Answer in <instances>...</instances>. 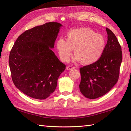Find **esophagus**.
<instances>
[{"instance_id": "34e87169", "label": "esophagus", "mask_w": 131, "mask_h": 131, "mask_svg": "<svg viewBox=\"0 0 131 131\" xmlns=\"http://www.w3.org/2000/svg\"><path fill=\"white\" fill-rule=\"evenodd\" d=\"M74 68H75V67L73 65H69L67 66V67H66V69H67L68 70H71V69H74Z\"/></svg>"}]
</instances>
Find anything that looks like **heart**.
I'll list each match as a JSON object with an SVG mask.
<instances>
[{
  "instance_id": "1",
  "label": "heart",
  "mask_w": 131,
  "mask_h": 131,
  "mask_svg": "<svg viewBox=\"0 0 131 131\" xmlns=\"http://www.w3.org/2000/svg\"><path fill=\"white\" fill-rule=\"evenodd\" d=\"M104 37L88 28H79L69 31L66 40L60 38L56 47L61 59L64 62L69 60L74 49V60L84 65H90L98 61L105 48Z\"/></svg>"
}]
</instances>
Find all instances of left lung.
<instances>
[{
  "instance_id": "left-lung-1",
  "label": "left lung",
  "mask_w": 131,
  "mask_h": 131,
  "mask_svg": "<svg viewBox=\"0 0 131 131\" xmlns=\"http://www.w3.org/2000/svg\"><path fill=\"white\" fill-rule=\"evenodd\" d=\"M106 30L107 41L101 57L96 62L80 68V92L90 99L107 93L119 79L122 61L121 46L112 30Z\"/></svg>"
}]
</instances>
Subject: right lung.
<instances>
[{"label": "right lung", "instance_id": "right-lung-1", "mask_svg": "<svg viewBox=\"0 0 131 131\" xmlns=\"http://www.w3.org/2000/svg\"><path fill=\"white\" fill-rule=\"evenodd\" d=\"M61 26L53 22L35 26L19 35L14 44L9 57L11 77L26 95L44 100L56 90L66 68L51 49Z\"/></svg>", "mask_w": 131, "mask_h": 131}]
</instances>
